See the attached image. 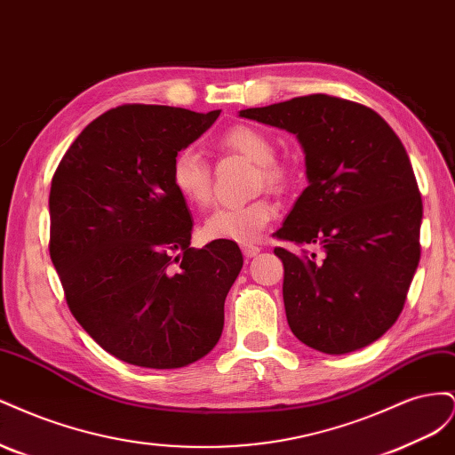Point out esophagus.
Masks as SVG:
<instances>
[{
	"instance_id": "34e87169",
	"label": "esophagus",
	"mask_w": 455,
	"mask_h": 455,
	"mask_svg": "<svg viewBox=\"0 0 455 455\" xmlns=\"http://www.w3.org/2000/svg\"><path fill=\"white\" fill-rule=\"evenodd\" d=\"M241 251H243V254L246 258H254V256L259 254V246H256V244H241Z\"/></svg>"
}]
</instances>
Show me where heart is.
Masks as SVG:
<instances>
[{"label":"heart","instance_id":"obj_1","mask_svg":"<svg viewBox=\"0 0 455 455\" xmlns=\"http://www.w3.org/2000/svg\"><path fill=\"white\" fill-rule=\"evenodd\" d=\"M218 146L239 154L256 164V186L279 189L286 182V171L275 163L277 151L266 132L249 125H235L220 136ZM171 180L188 204L206 206L212 199V172L194 148H184L172 159ZM275 206L267 199H256L244 204L218 206L206 216L203 235L209 241L252 243L259 237L275 216Z\"/></svg>","mask_w":455,"mask_h":455}]
</instances>
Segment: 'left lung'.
<instances>
[{
	"instance_id": "left-lung-1",
	"label": "left lung",
	"mask_w": 455,
	"mask_h": 455,
	"mask_svg": "<svg viewBox=\"0 0 455 455\" xmlns=\"http://www.w3.org/2000/svg\"><path fill=\"white\" fill-rule=\"evenodd\" d=\"M239 117L296 134L306 154L309 186L275 235L321 254L275 249L288 326L328 355L370 346L401 315L421 254L423 204L403 142L374 109L328 94Z\"/></svg>"
}]
</instances>
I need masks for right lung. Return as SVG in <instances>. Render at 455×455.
<instances>
[{
    "instance_id": "right-lung-1",
    "label": "right lung",
    "mask_w": 455,
    "mask_h": 455,
    "mask_svg": "<svg viewBox=\"0 0 455 455\" xmlns=\"http://www.w3.org/2000/svg\"><path fill=\"white\" fill-rule=\"evenodd\" d=\"M209 114L125 104L84 129L51 182L49 252L68 307L119 361L171 370L222 336L243 267L233 241L191 249V216L172 159L211 129Z\"/></svg>"
}]
</instances>
